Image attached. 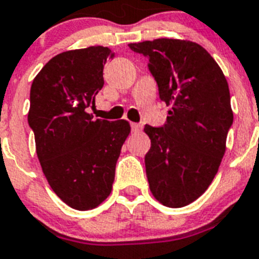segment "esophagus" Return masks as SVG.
<instances>
[{
  "label": "esophagus",
  "instance_id": "obj_1",
  "mask_svg": "<svg viewBox=\"0 0 259 259\" xmlns=\"http://www.w3.org/2000/svg\"><path fill=\"white\" fill-rule=\"evenodd\" d=\"M130 127H132V132L134 133H138L142 130V125H139V123H136V122L130 123Z\"/></svg>",
  "mask_w": 259,
  "mask_h": 259
}]
</instances>
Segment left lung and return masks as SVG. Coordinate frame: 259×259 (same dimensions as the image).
Returning <instances> with one entry per match:
<instances>
[{"label": "left lung", "instance_id": "obj_1", "mask_svg": "<svg viewBox=\"0 0 259 259\" xmlns=\"http://www.w3.org/2000/svg\"><path fill=\"white\" fill-rule=\"evenodd\" d=\"M148 58L159 98L170 105L163 126H145L150 190L168 207H184L212 183L233 123L228 83L219 65L197 42L156 39L132 42Z\"/></svg>", "mask_w": 259, "mask_h": 259}]
</instances>
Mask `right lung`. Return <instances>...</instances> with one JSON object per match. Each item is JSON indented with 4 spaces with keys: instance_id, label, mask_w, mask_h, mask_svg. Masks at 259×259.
<instances>
[{
    "instance_id": "add662e5",
    "label": "right lung",
    "mask_w": 259,
    "mask_h": 259,
    "mask_svg": "<svg viewBox=\"0 0 259 259\" xmlns=\"http://www.w3.org/2000/svg\"><path fill=\"white\" fill-rule=\"evenodd\" d=\"M114 53L89 47L55 56L35 76L28 125L53 192L75 210L98 207L111 194L127 121L94 118L89 108L103 89V69Z\"/></svg>"
}]
</instances>
